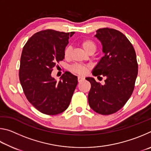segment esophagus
Here are the masks:
<instances>
[{"mask_svg":"<svg viewBox=\"0 0 151 151\" xmlns=\"http://www.w3.org/2000/svg\"><path fill=\"white\" fill-rule=\"evenodd\" d=\"M84 80V78L83 77V76H78V83H81V82L82 81H83Z\"/></svg>","mask_w":151,"mask_h":151,"instance_id":"34e87169","label":"esophagus"}]
</instances>
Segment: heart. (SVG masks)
<instances>
[{
  "label": "heart",
  "instance_id": "heart-1",
  "mask_svg": "<svg viewBox=\"0 0 151 151\" xmlns=\"http://www.w3.org/2000/svg\"><path fill=\"white\" fill-rule=\"evenodd\" d=\"M81 45L83 48L88 54L94 53L96 50V42L92 39H85L82 40L81 42ZM72 48L70 46H67L64 50V57L66 59H68L70 57ZM88 70V66L85 65H81V64H75L70 66V70L72 72L78 74L80 75H85L87 73Z\"/></svg>",
  "mask_w": 151,
  "mask_h": 151
}]
</instances>
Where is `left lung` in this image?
Masks as SVG:
<instances>
[{
    "instance_id": "left-lung-1",
    "label": "left lung",
    "mask_w": 151,
    "mask_h": 151,
    "mask_svg": "<svg viewBox=\"0 0 151 151\" xmlns=\"http://www.w3.org/2000/svg\"><path fill=\"white\" fill-rule=\"evenodd\" d=\"M96 32L95 37L101 41L105 55L93 69V75L104 76L106 80L101 85L93 78H86L91 85L88 100L94 111L109 115L122 109L132 95L138 63L133 46L121 32L109 28Z\"/></svg>"
}]
</instances>
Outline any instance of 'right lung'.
<instances>
[{
	"label": "right lung",
	"instance_id": "obj_1",
	"mask_svg": "<svg viewBox=\"0 0 151 151\" xmlns=\"http://www.w3.org/2000/svg\"><path fill=\"white\" fill-rule=\"evenodd\" d=\"M75 32L47 29L33 35L22 51L19 80L27 100L38 111L55 115L69 106L78 84L77 76L66 72L60 81L51 76L53 68L64 59V50Z\"/></svg>",
	"mask_w": 151,
	"mask_h": 151
}]
</instances>
